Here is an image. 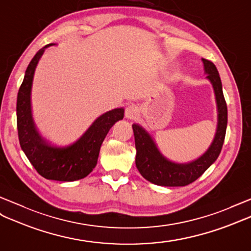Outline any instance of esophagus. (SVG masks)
Returning <instances> with one entry per match:
<instances>
[{"label": "esophagus", "mask_w": 251, "mask_h": 251, "mask_svg": "<svg viewBox=\"0 0 251 251\" xmlns=\"http://www.w3.org/2000/svg\"><path fill=\"white\" fill-rule=\"evenodd\" d=\"M125 115H126V119H130V120H134L136 119L138 117L139 115V108L136 106V105H130L127 106L126 108V112H125Z\"/></svg>", "instance_id": "esophagus-1"}]
</instances>
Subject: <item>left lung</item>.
<instances>
[{"instance_id":"obj_1","label":"left lung","mask_w":251,"mask_h":251,"mask_svg":"<svg viewBox=\"0 0 251 251\" xmlns=\"http://www.w3.org/2000/svg\"><path fill=\"white\" fill-rule=\"evenodd\" d=\"M204 72L211 82L217 103L218 122L215 137L210 148L197 160L186 164H179L167 160L158 151L153 139L142 126H132L135 138L136 158L135 164L146 180L161 186H185L196 181L211 165L216 161L221 153L226 136L228 122L227 104L223 93L222 81L215 65L202 58Z\"/></svg>"}]
</instances>
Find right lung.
<instances>
[{
	"label": "right lung",
	"mask_w": 251,
	"mask_h": 251,
	"mask_svg": "<svg viewBox=\"0 0 251 251\" xmlns=\"http://www.w3.org/2000/svg\"><path fill=\"white\" fill-rule=\"evenodd\" d=\"M36 53L27 66L17 98V127L20 146L37 173L48 180L71 182L83 179L96 167L101 145L111 127L124 119L125 109L115 108L97 118L75 144L56 147L42 138L36 129L30 106V91L36 66L45 50Z\"/></svg>",
	"instance_id": "1"
}]
</instances>
